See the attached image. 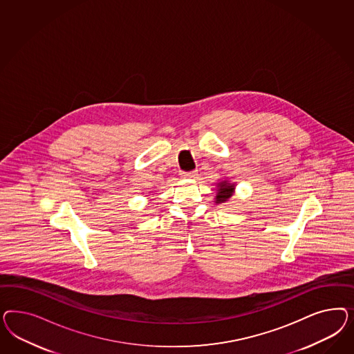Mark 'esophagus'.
Here are the masks:
<instances>
[{
  "mask_svg": "<svg viewBox=\"0 0 354 354\" xmlns=\"http://www.w3.org/2000/svg\"><path fill=\"white\" fill-rule=\"evenodd\" d=\"M183 178H196L197 176V171H183Z\"/></svg>",
  "mask_w": 354,
  "mask_h": 354,
  "instance_id": "obj_1",
  "label": "esophagus"
}]
</instances>
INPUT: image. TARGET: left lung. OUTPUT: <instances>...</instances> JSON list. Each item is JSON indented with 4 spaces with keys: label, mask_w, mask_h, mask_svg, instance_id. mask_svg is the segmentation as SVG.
I'll use <instances>...</instances> for the list:
<instances>
[{
    "label": "left lung",
    "mask_w": 354,
    "mask_h": 354,
    "mask_svg": "<svg viewBox=\"0 0 354 354\" xmlns=\"http://www.w3.org/2000/svg\"><path fill=\"white\" fill-rule=\"evenodd\" d=\"M232 189H234V185H231V184L225 182L221 183L219 188H218V196L215 197L216 203L227 201L231 197V194H232Z\"/></svg>",
    "instance_id": "8db88e82"
}]
</instances>
